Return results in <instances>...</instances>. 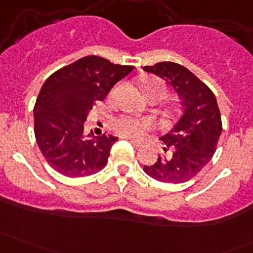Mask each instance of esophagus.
Instances as JSON below:
<instances>
[{
	"label": "esophagus",
	"mask_w": 253,
	"mask_h": 253,
	"mask_svg": "<svg viewBox=\"0 0 253 253\" xmlns=\"http://www.w3.org/2000/svg\"><path fill=\"white\" fill-rule=\"evenodd\" d=\"M129 141H131L132 144H133V147H136V148L143 147V142H141V141H137V139H129Z\"/></svg>",
	"instance_id": "34e87169"
}]
</instances>
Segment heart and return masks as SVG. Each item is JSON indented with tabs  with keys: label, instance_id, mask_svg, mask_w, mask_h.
Segmentation results:
<instances>
[{
	"label": "heart",
	"instance_id": "heart-1",
	"mask_svg": "<svg viewBox=\"0 0 253 253\" xmlns=\"http://www.w3.org/2000/svg\"><path fill=\"white\" fill-rule=\"evenodd\" d=\"M143 93L145 98H149V96L164 98L167 94V86L158 79H148L143 84ZM114 127L122 136L139 138L145 132L153 128V124L150 121H139L129 116H120L114 121Z\"/></svg>",
	"mask_w": 253,
	"mask_h": 253
}]
</instances>
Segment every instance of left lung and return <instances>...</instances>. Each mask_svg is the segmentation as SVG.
Wrapping results in <instances>:
<instances>
[{
    "label": "left lung",
    "mask_w": 253,
    "mask_h": 253,
    "mask_svg": "<svg viewBox=\"0 0 253 253\" xmlns=\"http://www.w3.org/2000/svg\"><path fill=\"white\" fill-rule=\"evenodd\" d=\"M143 70L167 81L181 100L182 112L160 137L165 154L144 165L148 176L160 182L182 183L211 162L221 134V116L213 91L191 71L175 62H159Z\"/></svg>",
    "instance_id": "left-lung-1"
}]
</instances>
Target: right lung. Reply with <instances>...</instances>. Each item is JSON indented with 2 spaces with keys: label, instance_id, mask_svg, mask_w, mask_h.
I'll return each mask as SVG.
<instances>
[{
  "label": "right lung",
  "instance_id": "right-lung-1",
  "mask_svg": "<svg viewBox=\"0 0 253 253\" xmlns=\"http://www.w3.org/2000/svg\"><path fill=\"white\" fill-rule=\"evenodd\" d=\"M99 56H85L45 81L34 106L38 147L51 168L67 177H85L105 168L117 137L84 133L95 101L133 71Z\"/></svg>",
  "mask_w": 253,
  "mask_h": 253
}]
</instances>
